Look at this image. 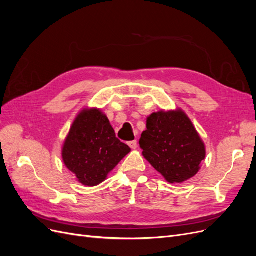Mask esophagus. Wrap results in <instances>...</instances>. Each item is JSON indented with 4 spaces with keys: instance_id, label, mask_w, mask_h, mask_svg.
Wrapping results in <instances>:
<instances>
[{
    "instance_id": "1",
    "label": "esophagus",
    "mask_w": 256,
    "mask_h": 256,
    "mask_svg": "<svg viewBox=\"0 0 256 256\" xmlns=\"http://www.w3.org/2000/svg\"><path fill=\"white\" fill-rule=\"evenodd\" d=\"M128 145H129L132 150H136V147H138V143H136V140H134V141H130V142L128 143Z\"/></svg>"
}]
</instances>
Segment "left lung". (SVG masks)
<instances>
[{
    "label": "left lung",
    "mask_w": 256,
    "mask_h": 256,
    "mask_svg": "<svg viewBox=\"0 0 256 256\" xmlns=\"http://www.w3.org/2000/svg\"><path fill=\"white\" fill-rule=\"evenodd\" d=\"M138 143L144 158L170 184L196 175L206 156L204 142L180 109L150 114Z\"/></svg>",
    "instance_id": "obj_1"
}]
</instances>
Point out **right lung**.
<instances>
[{
    "label": "right lung",
    "mask_w": 256,
    "mask_h": 256,
    "mask_svg": "<svg viewBox=\"0 0 256 256\" xmlns=\"http://www.w3.org/2000/svg\"><path fill=\"white\" fill-rule=\"evenodd\" d=\"M120 142L106 115L99 109H83L69 130L62 148L66 168L84 186L94 187L130 152Z\"/></svg>",
    "instance_id": "add662e5"
}]
</instances>
